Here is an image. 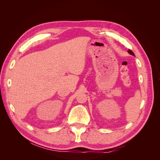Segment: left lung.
<instances>
[{
	"mask_svg": "<svg viewBox=\"0 0 160 160\" xmlns=\"http://www.w3.org/2000/svg\"><path fill=\"white\" fill-rule=\"evenodd\" d=\"M128 53H130V54H131V55H132V56H135V55H134V53H133V52H132L131 50H130V49H128Z\"/></svg>",
	"mask_w": 160,
	"mask_h": 160,
	"instance_id": "left-lung-1",
	"label": "left lung"
}]
</instances>
